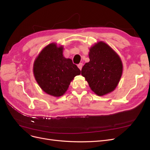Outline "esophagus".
Returning <instances> with one entry per match:
<instances>
[{"label":"esophagus","mask_w":150,"mask_h":150,"mask_svg":"<svg viewBox=\"0 0 150 150\" xmlns=\"http://www.w3.org/2000/svg\"><path fill=\"white\" fill-rule=\"evenodd\" d=\"M78 67H79V69L81 70L82 69V67H83V63H79V64L78 65Z\"/></svg>","instance_id":"esophagus-1"}]
</instances>
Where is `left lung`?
I'll return each mask as SVG.
<instances>
[{
  "mask_svg": "<svg viewBox=\"0 0 150 150\" xmlns=\"http://www.w3.org/2000/svg\"><path fill=\"white\" fill-rule=\"evenodd\" d=\"M89 57L90 61L83 67L81 74L88 81L89 87L98 96L112 92L122 75L121 59L103 42L91 47Z\"/></svg>",
  "mask_w": 150,
  "mask_h": 150,
  "instance_id": "1",
  "label": "left lung"
}]
</instances>
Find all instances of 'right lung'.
Listing matches in <instances>:
<instances>
[{
  "label": "right lung",
  "instance_id": "1",
  "mask_svg": "<svg viewBox=\"0 0 150 150\" xmlns=\"http://www.w3.org/2000/svg\"><path fill=\"white\" fill-rule=\"evenodd\" d=\"M62 47L50 44L42 49L34 64V74L44 92L53 96H62L71 81L81 71L71 59L62 55Z\"/></svg>",
  "mask_w": 150,
  "mask_h": 150
}]
</instances>
